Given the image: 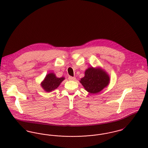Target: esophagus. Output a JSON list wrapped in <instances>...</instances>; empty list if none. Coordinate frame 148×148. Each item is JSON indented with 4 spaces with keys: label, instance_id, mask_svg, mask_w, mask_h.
<instances>
[{
    "label": "esophagus",
    "instance_id": "obj_1",
    "mask_svg": "<svg viewBox=\"0 0 148 148\" xmlns=\"http://www.w3.org/2000/svg\"><path fill=\"white\" fill-rule=\"evenodd\" d=\"M76 78L75 77H69V80L70 81H75Z\"/></svg>",
    "mask_w": 148,
    "mask_h": 148
}]
</instances>
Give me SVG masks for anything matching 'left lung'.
<instances>
[{
	"label": "left lung",
	"mask_w": 148,
	"mask_h": 148,
	"mask_svg": "<svg viewBox=\"0 0 148 148\" xmlns=\"http://www.w3.org/2000/svg\"><path fill=\"white\" fill-rule=\"evenodd\" d=\"M79 82L87 92L97 94L108 86L110 77L101 67H90L85 70L84 77Z\"/></svg>",
	"instance_id": "left-lung-1"
}]
</instances>
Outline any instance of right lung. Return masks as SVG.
Wrapping results in <instances>:
<instances>
[{"label": "right lung", "instance_id": "right-lung-1", "mask_svg": "<svg viewBox=\"0 0 148 148\" xmlns=\"http://www.w3.org/2000/svg\"><path fill=\"white\" fill-rule=\"evenodd\" d=\"M65 79L64 77L58 78L54 73H50L45 76L44 79L41 83V86L45 91L51 92L58 88Z\"/></svg>", "mask_w": 148, "mask_h": 148}]
</instances>
